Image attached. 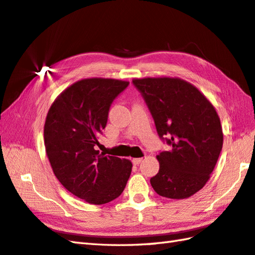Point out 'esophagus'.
<instances>
[{
    "label": "esophagus",
    "instance_id": "esophagus-1",
    "mask_svg": "<svg viewBox=\"0 0 255 255\" xmlns=\"http://www.w3.org/2000/svg\"><path fill=\"white\" fill-rule=\"evenodd\" d=\"M142 162V158H134V159H132V163L134 164V165H138V164H140Z\"/></svg>",
    "mask_w": 255,
    "mask_h": 255
}]
</instances>
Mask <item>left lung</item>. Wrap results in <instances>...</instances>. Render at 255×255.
Here are the masks:
<instances>
[{
    "label": "left lung",
    "mask_w": 255,
    "mask_h": 255,
    "mask_svg": "<svg viewBox=\"0 0 255 255\" xmlns=\"http://www.w3.org/2000/svg\"><path fill=\"white\" fill-rule=\"evenodd\" d=\"M153 117L159 137L171 145L156 155L153 189L171 199H184L209 180L223 149L224 134L215 107L191 83L178 78L132 80Z\"/></svg>",
    "instance_id": "obj_1"
}]
</instances>
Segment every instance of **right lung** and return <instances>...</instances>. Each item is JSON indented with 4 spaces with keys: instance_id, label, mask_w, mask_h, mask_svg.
Instances as JSON below:
<instances>
[{
    "instance_id": "1",
    "label": "right lung",
    "mask_w": 255,
    "mask_h": 255,
    "mask_svg": "<svg viewBox=\"0 0 255 255\" xmlns=\"http://www.w3.org/2000/svg\"><path fill=\"white\" fill-rule=\"evenodd\" d=\"M128 84L101 78L78 81L47 114L44 139L52 171L64 188L90 204L117 198L130 176V161L95 150L112 103Z\"/></svg>"
}]
</instances>
